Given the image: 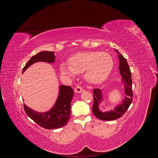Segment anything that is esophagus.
<instances>
[{
  "mask_svg": "<svg viewBox=\"0 0 158 158\" xmlns=\"http://www.w3.org/2000/svg\"><path fill=\"white\" fill-rule=\"evenodd\" d=\"M74 92L75 93H80L83 92V89L82 87L80 86V85H77V86L74 88Z\"/></svg>",
  "mask_w": 158,
  "mask_h": 158,
  "instance_id": "obj_1",
  "label": "esophagus"
}]
</instances>
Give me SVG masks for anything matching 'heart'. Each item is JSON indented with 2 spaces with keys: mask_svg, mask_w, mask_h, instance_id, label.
<instances>
[{
  "mask_svg": "<svg viewBox=\"0 0 158 158\" xmlns=\"http://www.w3.org/2000/svg\"><path fill=\"white\" fill-rule=\"evenodd\" d=\"M113 60L107 52L85 51L78 52L69 60V66L62 64L60 72L63 75L73 78L76 74L85 73L88 82L98 84L106 80L113 68Z\"/></svg>",
  "mask_w": 158,
  "mask_h": 158,
  "instance_id": "heart-1",
  "label": "heart"
}]
</instances>
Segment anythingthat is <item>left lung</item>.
Here are the masks:
<instances>
[{
  "mask_svg": "<svg viewBox=\"0 0 158 158\" xmlns=\"http://www.w3.org/2000/svg\"><path fill=\"white\" fill-rule=\"evenodd\" d=\"M117 52L118 51L117 50ZM119 64L118 69L120 70L121 76L123 80L125 85V92L127 97L124 99L123 103L117 106L115 109L111 110L107 112H102L99 111V104L102 100V95L101 89L95 88L93 91L94 96V105L92 107V112L94 115L100 120L103 121H113L121 117L127 111L129 106L132 102L133 94H132V82L131 78V72L129 68L126 59L121 54L118 55Z\"/></svg>",
  "mask_w": 158,
  "mask_h": 158,
  "instance_id": "8db88e82",
  "label": "left lung"
}]
</instances>
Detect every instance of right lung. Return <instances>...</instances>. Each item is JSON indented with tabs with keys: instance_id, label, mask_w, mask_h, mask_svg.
I'll return each instance as SVG.
<instances>
[{
	"instance_id": "right-lung-1",
	"label": "right lung",
	"mask_w": 158,
	"mask_h": 158,
	"mask_svg": "<svg viewBox=\"0 0 158 158\" xmlns=\"http://www.w3.org/2000/svg\"><path fill=\"white\" fill-rule=\"evenodd\" d=\"M55 52L52 51H41L33 56L23 67V73L30 65L36 62L44 61L53 63ZM74 96V91L71 86L60 85L59 97L56 103L49 111L37 113L23 105V109L27 115L38 125L46 129H55L63 127L68 123L70 117V105Z\"/></svg>"
}]
</instances>
